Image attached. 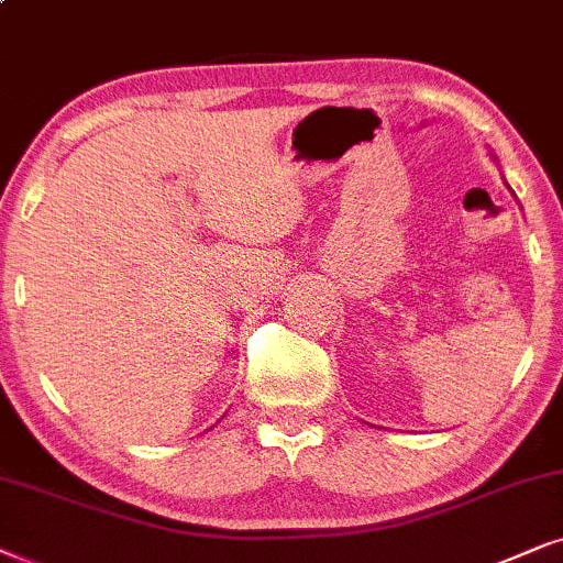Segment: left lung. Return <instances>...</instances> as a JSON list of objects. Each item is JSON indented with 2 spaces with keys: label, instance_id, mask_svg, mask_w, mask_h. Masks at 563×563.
Returning <instances> with one entry per match:
<instances>
[{
  "label": "left lung",
  "instance_id": "obj_1",
  "mask_svg": "<svg viewBox=\"0 0 563 563\" xmlns=\"http://www.w3.org/2000/svg\"><path fill=\"white\" fill-rule=\"evenodd\" d=\"M512 195H515V192H512Z\"/></svg>",
  "mask_w": 563,
  "mask_h": 563
}]
</instances>
